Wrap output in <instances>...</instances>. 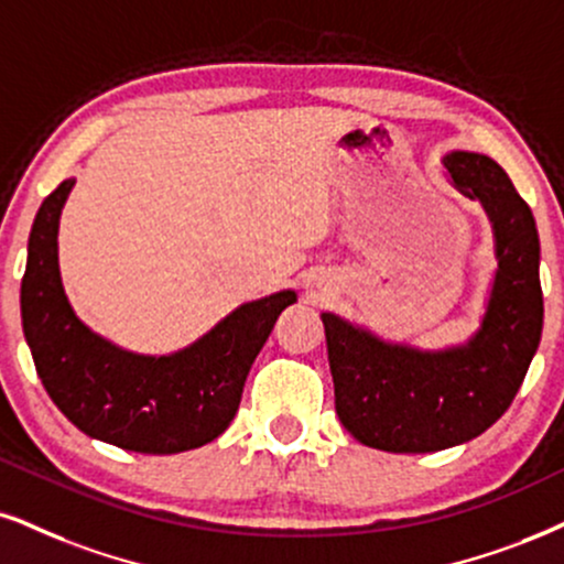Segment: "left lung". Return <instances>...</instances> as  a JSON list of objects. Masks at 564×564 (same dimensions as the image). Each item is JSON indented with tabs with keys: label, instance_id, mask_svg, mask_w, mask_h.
<instances>
[{
	"label": "left lung",
	"instance_id": "8db88e82",
	"mask_svg": "<svg viewBox=\"0 0 564 564\" xmlns=\"http://www.w3.org/2000/svg\"><path fill=\"white\" fill-rule=\"evenodd\" d=\"M452 183L484 206L497 271L476 335L444 350L389 343L366 326L322 314L335 408L360 444L436 452L484 434L516 400L544 326L536 219L495 159L444 156Z\"/></svg>",
	"mask_w": 564,
	"mask_h": 564
}]
</instances>
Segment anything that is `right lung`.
<instances>
[{"label":"right lung","instance_id":"obj_1","mask_svg":"<svg viewBox=\"0 0 564 564\" xmlns=\"http://www.w3.org/2000/svg\"><path fill=\"white\" fill-rule=\"evenodd\" d=\"M75 180L48 193L33 219L20 284L25 343L48 398L83 434L175 455L214 442L238 413L242 387L295 290L242 303L212 332L170 356L117 347L75 316L59 276V214Z\"/></svg>","mask_w":564,"mask_h":564}]
</instances>
